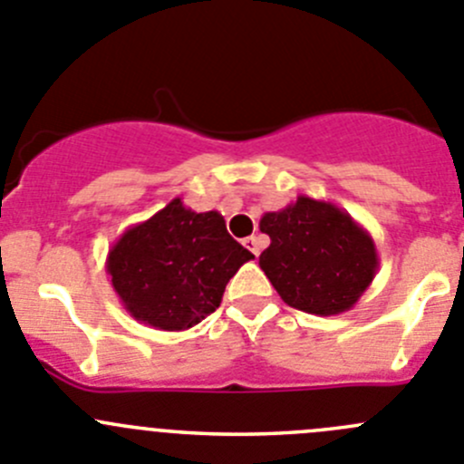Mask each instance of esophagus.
<instances>
[{"mask_svg":"<svg viewBox=\"0 0 464 464\" xmlns=\"http://www.w3.org/2000/svg\"><path fill=\"white\" fill-rule=\"evenodd\" d=\"M242 245H245L246 249H249V252L254 254V256H258V254H261L263 240L258 236H252V237H245V242H242Z\"/></svg>","mask_w":464,"mask_h":464,"instance_id":"obj_1","label":"esophagus"}]
</instances>
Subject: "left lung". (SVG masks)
<instances>
[{
  "label": "left lung",
  "mask_w": 464,
  "mask_h": 464,
  "mask_svg": "<svg viewBox=\"0 0 464 464\" xmlns=\"http://www.w3.org/2000/svg\"><path fill=\"white\" fill-rule=\"evenodd\" d=\"M258 227L270 236L258 266L293 309L339 315L373 284L380 266L373 237L332 203L297 197L284 210L266 212Z\"/></svg>",
  "instance_id": "8db88e82"
}]
</instances>
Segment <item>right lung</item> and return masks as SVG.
Here are the masks:
<instances>
[{
	"label": "right lung",
	"mask_w": 464,
	"mask_h": 464,
	"mask_svg": "<svg viewBox=\"0 0 464 464\" xmlns=\"http://www.w3.org/2000/svg\"><path fill=\"white\" fill-rule=\"evenodd\" d=\"M254 254L233 240L218 210L194 212L180 197L130 227L107 254V275L134 320L183 332L222 304L228 279Z\"/></svg>",
	"instance_id": "obj_1"
}]
</instances>
